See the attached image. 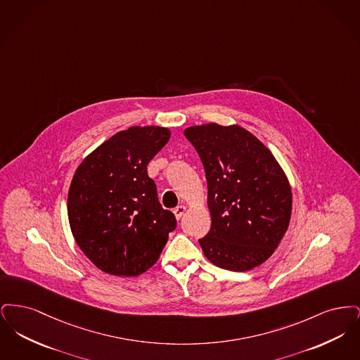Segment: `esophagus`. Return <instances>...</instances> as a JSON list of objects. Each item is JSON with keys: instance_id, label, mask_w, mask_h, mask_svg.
Masks as SVG:
<instances>
[{"instance_id": "34e87169", "label": "esophagus", "mask_w": 360, "mask_h": 360, "mask_svg": "<svg viewBox=\"0 0 360 360\" xmlns=\"http://www.w3.org/2000/svg\"><path fill=\"white\" fill-rule=\"evenodd\" d=\"M185 212H186V207H185V206H176V207L174 209V214H175L176 220H181V219H182V216L185 214Z\"/></svg>"}]
</instances>
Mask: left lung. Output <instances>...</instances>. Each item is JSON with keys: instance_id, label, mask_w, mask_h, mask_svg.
<instances>
[{"instance_id": "obj_1", "label": "left lung", "mask_w": 360, "mask_h": 360, "mask_svg": "<svg viewBox=\"0 0 360 360\" xmlns=\"http://www.w3.org/2000/svg\"><path fill=\"white\" fill-rule=\"evenodd\" d=\"M185 136L207 182L210 229L205 257L229 271H248L273 255L291 214L289 181L269 148L239 125H195Z\"/></svg>"}]
</instances>
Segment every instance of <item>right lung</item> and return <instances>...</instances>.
<instances>
[{
    "mask_svg": "<svg viewBox=\"0 0 360 360\" xmlns=\"http://www.w3.org/2000/svg\"><path fill=\"white\" fill-rule=\"evenodd\" d=\"M162 127H131L87 155L72 176L68 213L74 239L100 270L147 271L176 228L163 209L147 165L169 141Z\"/></svg>",
    "mask_w": 360,
    "mask_h": 360,
    "instance_id": "right-lung-1",
    "label": "right lung"
}]
</instances>
